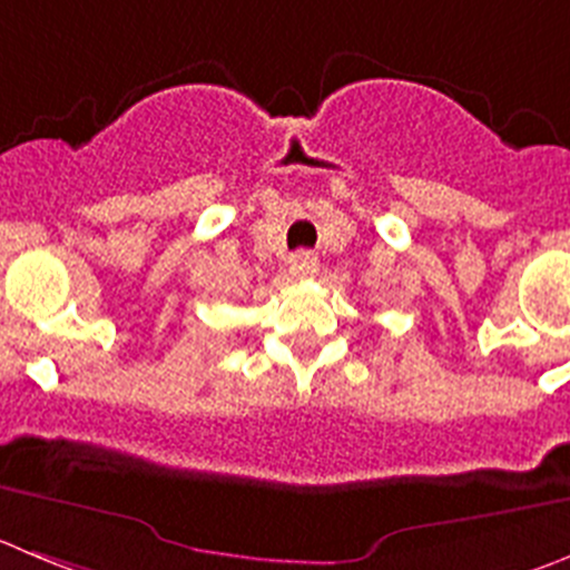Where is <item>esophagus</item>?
<instances>
[{
  "label": "esophagus",
  "mask_w": 570,
  "mask_h": 570,
  "mask_svg": "<svg viewBox=\"0 0 570 570\" xmlns=\"http://www.w3.org/2000/svg\"><path fill=\"white\" fill-rule=\"evenodd\" d=\"M291 274L294 276H313L316 274V257L311 252H296L291 257Z\"/></svg>",
  "instance_id": "34e87169"
}]
</instances>
